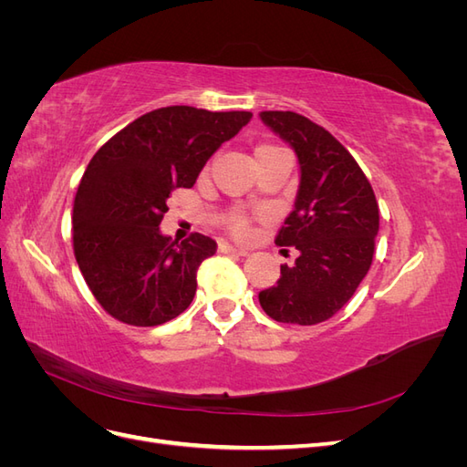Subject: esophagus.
<instances>
[{
  "instance_id": "esophagus-1",
  "label": "esophagus",
  "mask_w": 467,
  "mask_h": 467,
  "mask_svg": "<svg viewBox=\"0 0 467 467\" xmlns=\"http://www.w3.org/2000/svg\"><path fill=\"white\" fill-rule=\"evenodd\" d=\"M220 253H223V255H235V257H247L249 253L245 249H237L234 245H228V244H220L218 247Z\"/></svg>"
}]
</instances>
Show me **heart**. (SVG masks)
<instances>
[{"mask_svg": "<svg viewBox=\"0 0 467 467\" xmlns=\"http://www.w3.org/2000/svg\"><path fill=\"white\" fill-rule=\"evenodd\" d=\"M271 150H278V146H273V144H261V146H257L255 148V158H257V155L265 153V151H271ZM230 232L235 237H239V239L247 237L249 232H251V220H249V216L242 214V212H237V214H234L232 220H230Z\"/></svg>", "mask_w": 467, "mask_h": 467, "instance_id": "heart-1", "label": "heart"}]
</instances>
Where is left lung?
I'll return each instance as SVG.
<instances>
[{"label":"left lung","mask_w":467,"mask_h":467,"mask_svg":"<svg viewBox=\"0 0 467 467\" xmlns=\"http://www.w3.org/2000/svg\"><path fill=\"white\" fill-rule=\"evenodd\" d=\"M261 120L298 155V196L275 244L300 255L280 265L276 286L259 292V302L275 321L316 325L333 317L368 273L379 228L376 194L323 126L292 110H263Z\"/></svg>","instance_id":"left-lung-1"}]
</instances>
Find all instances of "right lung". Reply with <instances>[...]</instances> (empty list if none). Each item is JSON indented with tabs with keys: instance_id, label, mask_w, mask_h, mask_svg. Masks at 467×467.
Wrapping results in <instances>:
<instances>
[{
	"instance_id": "add662e5",
	"label": "right lung",
	"mask_w": 467,
	"mask_h": 467,
	"mask_svg": "<svg viewBox=\"0 0 467 467\" xmlns=\"http://www.w3.org/2000/svg\"><path fill=\"white\" fill-rule=\"evenodd\" d=\"M247 110L187 105L146 112L97 150L74 201V255L109 316L153 327L181 316L196 292V271L216 242L160 232L167 199L191 189L223 142L251 120Z\"/></svg>"
}]
</instances>
